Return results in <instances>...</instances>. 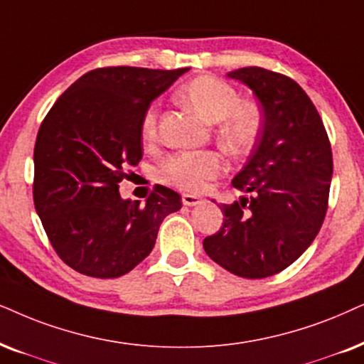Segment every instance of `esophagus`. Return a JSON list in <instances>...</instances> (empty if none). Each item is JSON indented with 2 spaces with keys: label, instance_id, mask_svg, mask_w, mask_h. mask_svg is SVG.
<instances>
[{
  "label": "esophagus",
  "instance_id": "esophagus-1",
  "mask_svg": "<svg viewBox=\"0 0 364 364\" xmlns=\"http://www.w3.org/2000/svg\"><path fill=\"white\" fill-rule=\"evenodd\" d=\"M182 204L183 205H199V204H202V199L199 196H193V193H182Z\"/></svg>",
  "mask_w": 364,
  "mask_h": 364
}]
</instances>
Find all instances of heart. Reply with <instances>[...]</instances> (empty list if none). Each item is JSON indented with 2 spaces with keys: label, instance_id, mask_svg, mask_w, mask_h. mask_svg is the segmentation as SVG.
Segmentation results:
<instances>
[{
  "label": "heart",
  "instance_id": "b5f03b06",
  "mask_svg": "<svg viewBox=\"0 0 364 364\" xmlns=\"http://www.w3.org/2000/svg\"><path fill=\"white\" fill-rule=\"evenodd\" d=\"M181 102L193 108L207 122L217 125V139L232 155H244L252 150L262 132L264 117L257 103L240 100L237 90L223 80L197 77L178 92ZM159 115L154 105L145 110L140 122V135L145 144L157 139ZM224 157L214 150H181L168 155L160 165V178L182 191H200L207 182L224 172Z\"/></svg>",
  "mask_w": 364,
  "mask_h": 364
}]
</instances>
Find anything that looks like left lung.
<instances>
[{"mask_svg": "<svg viewBox=\"0 0 364 364\" xmlns=\"http://www.w3.org/2000/svg\"><path fill=\"white\" fill-rule=\"evenodd\" d=\"M229 77L256 93L264 124L232 181L249 196L220 205L224 224L204 239V249L232 274L262 279L289 267L318 235L328 210L333 152L314 103L294 80L261 67Z\"/></svg>", "mask_w": 364, "mask_h": 364, "instance_id": "left-lung-1", "label": "left lung"}]
</instances>
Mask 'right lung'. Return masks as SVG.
Listing matches in <instances>:
<instances>
[{
    "instance_id": "obj_1",
    "label": "right lung",
    "mask_w": 364,
    "mask_h": 364,
    "mask_svg": "<svg viewBox=\"0 0 364 364\" xmlns=\"http://www.w3.org/2000/svg\"><path fill=\"white\" fill-rule=\"evenodd\" d=\"M188 68L103 67L80 77L41 122L33 200L61 261L80 274L110 279L154 249L162 220L182 207L155 186L144 205L119 183L141 160L140 122L154 98Z\"/></svg>"
}]
</instances>
